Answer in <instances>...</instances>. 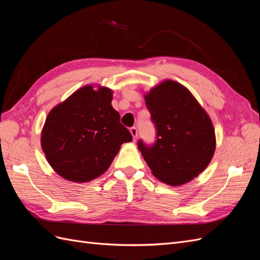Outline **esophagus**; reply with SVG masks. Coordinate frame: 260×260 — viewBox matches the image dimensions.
Wrapping results in <instances>:
<instances>
[{
  "instance_id": "34e87169",
  "label": "esophagus",
  "mask_w": 260,
  "mask_h": 260,
  "mask_svg": "<svg viewBox=\"0 0 260 260\" xmlns=\"http://www.w3.org/2000/svg\"><path fill=\"white\" fill-rule=\"evenodd\" d=\"M130 132H131V135H132V138H133V140H137V138H138V129H137V127H132V128H130Z\"/></svg>"
}]
</instances>
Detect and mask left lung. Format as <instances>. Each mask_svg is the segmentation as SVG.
I'll return each instance as SVG.
<instances>
[{
	"label": "left lung",
	"mask_w": 260,
	"mask_h": 260,
	"mask_svg": "<svg viewBox=\"0 0 260 260\" xmlns=\"http://www.w3.org/2000/svg\"><path fill=\"white\" fill-rule=\"evenodd\" d=\"M156 129L155 142L142 139L138 147L153 175L169 185L198 177L210 162L215 131L206 112L183 85L165 81L145 96Z\"/></svg>",
	"instance_id": "left-lung-1"
}]
</instances>
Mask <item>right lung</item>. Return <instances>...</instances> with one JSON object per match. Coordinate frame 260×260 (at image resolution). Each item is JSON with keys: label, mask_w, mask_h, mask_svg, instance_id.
<instances>
[{"label": "right lung", "mask_w": 260, "mask_h": 260, "mask_svg": "<svg viewBox=\"0 0 260 260\" xmlns=\"http://www.w3.org/2000/svg\"><path fill=\"white\" fill-rule=\"evenodd\" d=\"M112 91L86 85L54 107L45 120L41 145L59 176L86 182L108 169L120 145L132 141L112 106Z\"/></svg>", "instance_id": "add662e5"}]
</instances>
